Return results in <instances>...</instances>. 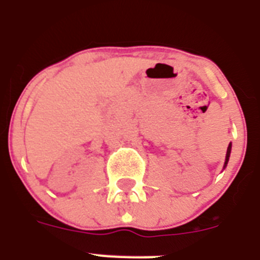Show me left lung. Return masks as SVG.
Segmentation results:
<instances>
[{"instance_id": "obj_1", "label": "left lung", "mask_w": 260, "mask_h": 260, "mask_svg": "<svg viewBox=\"0 0 260 260\" xmlns=\"http://www.w3.org/2000/svg\"><path fill=\"white\" fill-rule=\"evenodd\" d=\"M231 149H232V144H229L228 149H226V156H225V163H224V167H225L226 163H228V160H229V155H231Z\"/></svg>"}]
</instances>
